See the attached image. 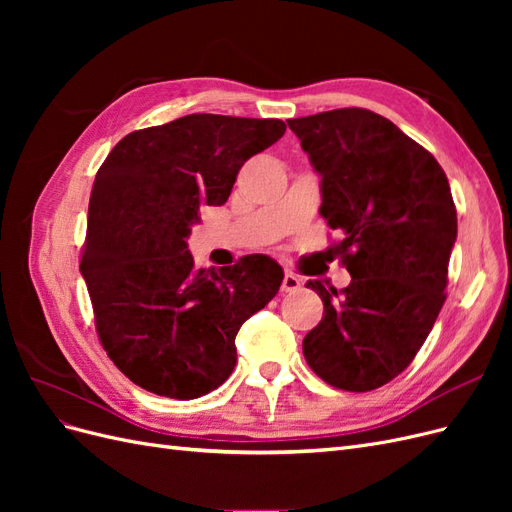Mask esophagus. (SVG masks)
<instances>
[{
    "instance_id": "esophagus-1",
    "label": "esophagus",
    "mask_w": 512,
    "mask_h": 512,
    "mask_svg": "<svg viewBox=\"0 0 512 512\" xmlns=\"http://www.w3.org/2000/svg\"><path fill=\"white\" fill-rule=\"evenodd\" d=\"M301 288V280L294 273H286L282 280V292H297Z\"/></svg>"
}]
</instances>
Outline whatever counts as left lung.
Segmentation results:
<instances>
[{"instance_id": "obj_1", "label": "left lung", "mask_w": 512, "mask_h": 512, "mask_svg": "<svg viewBox=\"0 0 512 512\" xmlns=\"http://www.w3.org/2000/svg\"><path fill=\"white\" fill-rule=\"evenodd\" d=\"M322 175L320 213L342 232L331 247L352 282L320 294L324 314L303 339L314 374L365 393L404 371L446 301L457 239L451 185L431 153L367 108L288 119Z\"/></svg>"}]
</instances>
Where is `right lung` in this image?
<instances>
[{"mask_svg":"<svg viewBox=\"0 0 512 512\" xmlns=\"http://www.w3.org/2000/svg\"><path fill=\"white\" fill-rule=\"evenodd\" d=\"M284 132L280 119L196 113L130 132L102 162L81 273L102 348L141 389L170 399L218 389L241 324L280 290L269 256L198 269L185 239L200 207L224 205L241 166Z\"/></svg>","mask_w":512,"mask_h":512,"instance_id":"obj_1","label":"right lung"}]
</instances>
